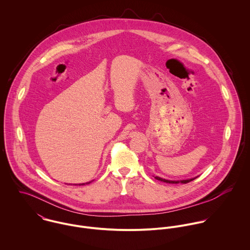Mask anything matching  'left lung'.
Wrapping results in <instances>:
<instances>
[{"label": "left lung", "instance_id": "1", "mask_svg": "<svg viewBox=\"0 0 250 250\" xmlns=\"http://www.w3.org/2000/svg\"><path fill=\"white\" fill-rule=\"evenodd\" d=\"M195 178H197V177L186 179V180H180V181H179V180L178 181H172V180H167V179L161 178V177H159V176H156V177H155V179H157V180H159V181H162V182H165V183H169V184H178V183L187 184V183H188V182H190V181H192V180H194Z\"/></svg>", "mask_w": 250, "mask_h": 250}]
</instances>
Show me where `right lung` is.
I'll list each match as a JSON object with an SVG mask.
<instances>
[{
  "label": "right lung",
  "mask_w": 250,
  "mask_h": 250,
  "mask_svg": "<svg viewBox=\"0 0 250 250\" xmlns=\"http://www.w3.org/2000/svg\"><path fill=\"white\" fill-rule=\"evenodd\" d=\"M89 183H90V182H87V183H85V184H89ZM85 184L83 183V184H78V185H79V186H83V185H85ZM75 185H76V184H75Z\"/></svg>",
  "instance_id": "add662e5"
}]
</instances>
